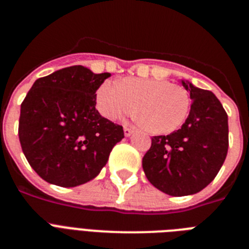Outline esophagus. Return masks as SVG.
Segmentation results:
<instances>
[{"instance_id": "34e87169", "label": "esophagus", "mask_w": 249, "mask_h": 249, "mask_svg": "<svg viewBox=\"0 0 249 249\" xmlns=\"http://www.w3.org/2000/svg\"><path fill=\"white\" fill-rule=\"evenodd\" d=\"M123 129H124V136H126V137H129V136L133 133V131H135V128L132 126H129V124H124V128Z\"/></svg>"}]
</instances>
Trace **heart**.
<instances>
[{
	"label": "heart",
	"instance_id": "heart-1",
	"mask_svg": "<svg viewBox=\"0 0 249 249\" xmlns=\"http://www.w3.org/2000/svg\"><path fill=\"white\" fill-rule=\"evenodd\" d=\"M98 111L108 120H118L135 108L140 124L151 133L166 135L186 121L191 98L169 81L127 77L121 82L106 81L96 96Z\"/></svg>",
	"mask_w": 249,
	"mask_h": 249
}]
</instances>
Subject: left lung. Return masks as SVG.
<instances>
[{
	"label": "left lung",
	"mask_w": 249,
	"mask_h": 249,
	"mask_svg": "<svg viewBox=\"0 0 249 249\" xmlns=\"http://www.w3.org/2000/svg\"><path fill=\"white\" fill-rule=\"evenodd\" d=\"M192 100L178 131L152 137L142 160L144 175L169 196L195 195L214 179L228 151V116L214 94L182 81Z\"/></svg>",
	"instance_id": "left-lung-1"
}]
</instances>
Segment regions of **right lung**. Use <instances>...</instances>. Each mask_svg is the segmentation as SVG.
Returning a JSON list of instances; mask_svg holds the SVG:
<instances>
[{"label":"right lung","instance_id":"1","mask_svg":"<svg viewBox=\"0 0 249 249\" xmlns=\"http://www.w3.org/2000/svg\"><path fill=\"white\" fill-rule=\"evenodd\" d=\"M111 73L71 66L41 77L21 105L18 137L35 172L59 187L93 179L123 137L96 109V91Z\"/></svg>","mask_w":249,"mask_h":249}]
</instances>
